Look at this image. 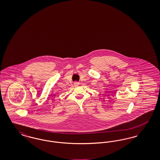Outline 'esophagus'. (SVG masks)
I'll return each mask as SVG.
<instances>
[{
  "label": "esophagus",
  "instance_id": "obj_1",
  "mask_svg": "<svg viewBox=\"0 0 160 160\" xmlns=\"http://www.w3.org/2000/svg\"><path fill=\"white\" fill-rule=\"evenodd\" d=\"M79 84H80V83H79L78 82H75V83H74V85H75L76 86H78Z\"/></svg>",
  "mask_w": 160,
  "mask_h": 160
}]
</instances>
